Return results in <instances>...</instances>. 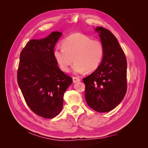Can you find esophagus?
I'll use <instances>...</instances> for the list:
<instances>
[{
	"label": "esophagus",
	"mask_w": 148,
	"mask_h": 148,
	"mask_svg": "<svg viewBox=\"0 0 148 148\" xmlns=\"http://www.w3.org/2000/svg\"><path fill=\"white\" fill-rule=\"evenodd\" d=\"M79 81H80V79H79V78L75 77H73V83H77V82H78Z\"/></svg>",
	"instance_id": "1"
}]
</instances>
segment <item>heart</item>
<instances>
[{
  "label": "heart",
  "mask_w": 148,
  "mask_h": 148,
  "mask_svg": "<svg viewBox=\"0 0 148 148\" xmlns=\"http://www.w3.org/2000/svg\"><path fill=\"white\" fill-rule=\"evenodd\" d=\"M53 54L59 68L65 72L70 70L73 60L75 73L91 72L100 65L104 55V47L99 40L76 33L63 40L62 47H56Z\"/></svg>",
  "instance_id": "b5f03b06"
}]
</instances>
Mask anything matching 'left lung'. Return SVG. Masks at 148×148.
Returning <instances> with one entry per match:
<instances>
[{
    "label": "left lung",
    "instance_id": "left-lung-1",
    "mask_svg": "<svg viewBox=\"0 0 148 148\" xmlns=\"http://www.w3.org/2000/svg\"><path fill=\"white\" fill-rule=\"evenodd\" d=\"M96 31L99 33L104 55L99 67L83 79L85 99L93 110L106 112L117 107L126 94L127 63L125 53L115 36L101 26Z\"/></svg>",
    "mask_w": 148,
    "mask_h": 148
}]
</instances>
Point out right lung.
Masks as SVG:
<instances>
[{"instance_id":"right-lung-1","label":"right lung","mask_w":148,"mask_h":148,"mask_svg":"<svg viewBox=\"0 0 148 148\" xmlns=\"http://www.w3.org/2000/svg\"><path fill=\"white\" fill-rule=\"evenodd\" d=\"M61 35L54 31L46 38L31 40L20 55L18 84L30 109L45 119L59 114L64 92L73 82L60 70L53 57V48Z\"/></svg>"}]
</instances>
